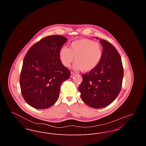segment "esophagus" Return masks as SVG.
<instances>
[{
  "instance_id": "34e87169",
  "label": "esophagus",
  "mask_w": 146,
  "mask_h": 146,
  "mask_svg": "<svg viewBox=\"0 0 146 146\" xmlns=\"http://www.w3.org/2000/svg\"><path fill=\"white\" fill-rule=\"evenodd\" d=\"M74 75H75V73H73V72H72L70 73V77H71V78H72Z\"/></svg>"
}]
</instances>
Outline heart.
Masks as SVG:
<instances>
[{
  "instance_id": "1",
  "label": "heart",
  "mask_w": 146,
  "mask_h": 146,
  "mask_svg": "<svg viewBox=\"0 0 146 146\" xmlns=\"http://www.w3.org/2000/svg\"><path fill=\"white\" fill-rule=\"evenodd\" d=\"M103 48L100 44L88 39L75 40L70 44L69 48L63 46L59 52L63 65L70 67L74 60V67L83 72L95 69L101 61Z\"/></svg>"
}]
</instances>
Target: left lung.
Segmentation results:
<instances>
[{
  "mask_svg": "<svg viewBox=\"0 0 146 146\" xmlns=\"http://www.w3.org/2000/svg\"><path fill=\"white\" fill-rule=\"evenodd\" d=\"M97 39H98L97 38ZM103 56L97 67L82 74L79 86L84 102L94 108H104L111 104L120 93L124 76L121 57L110 42L100 39Z\"/></svg>",
  "mask_w": 146,
  "mask_h": 146,
  "instance_id": "obj_1",
  "label": "left lung"
}]
</instances>
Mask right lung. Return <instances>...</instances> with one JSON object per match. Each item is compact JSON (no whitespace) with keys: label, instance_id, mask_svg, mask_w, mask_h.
Segmentation results:
<instances>
[{"label":"right lung","instance_id":"add662e5","mask_svg":"<svg viewBox=\"0 0 146 146\" xmlns=\"http://www.w3.org/2000/svg\"><path fill=\"white\" fill-rule=\"evenodd\" d=\"M67 38L53 35L43 38L28 50L20 77L21 94L29 105L46 109L58 100L61 84L70 76L59 52Z\"/></svg>","mask_w":146,"mask_h":146}]
</instances>
